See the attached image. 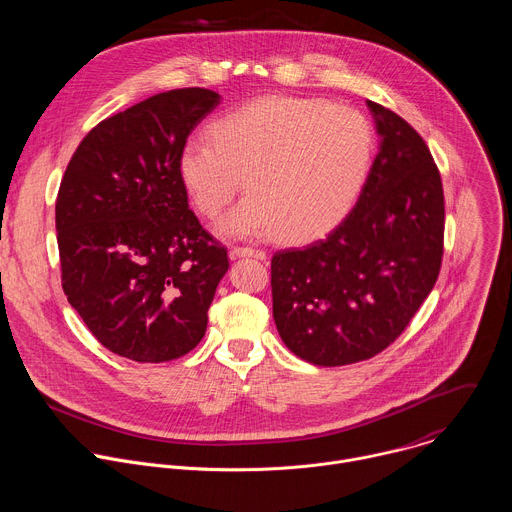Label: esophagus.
I'll use <instances>...</instances> for the list:
<instances>
[{"instance_id":"esophagus-1","label":"esophagus","mask_w":512,"mask_h":512,"mask_svg":"<svg viewBox=\"0 0 512 512\" xmlns=\"http://www.w3.org/2000/svg\"><path fill=\"white\" fill-rule=\"evenodd\" d=\"M231 257L233 259H239V257H255V259H265L267 255H265V251H261V249H253V247H235L233 251H231Z\"/></svg>"}]
</instances>
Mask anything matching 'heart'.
<instances>
[{
	"label": "heart",
	"instance_id": "b5f03b06",
	"mask_svg": "<svg viewBox=\"0 0 512 512\" xmlns=\"http://www.w3.org/2000/svg\"><path fill=\"white\" fill-rule=\"evenodd\" d=\"M375 152L369 119L324 99L265 97L192 137L178 174L194 208L214 218L239 192L249 194L218 231L275 235L308 243L330 233L354 206Z\"/></svg>",
	"mask_w": 512,
	"mask_h": 512
}]
</instances>
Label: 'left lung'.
<instances>
[{"mask_svg":"<svg viewBox=\"0 0 512 512\" xmlns=\"http://www.w3.org/2000/svg\"><path fill=\"white\" fill-rule=\"evenodd\" d=\"M381 148L344 221L271 259L273 320L285 346L318 367L373 358L407 328L444 255V188L423 137L369 101Z\"/></svg>","mask_w":512,"mask_h":512,"instance_id":"obj_1","label":"left lung"}]
</instances>
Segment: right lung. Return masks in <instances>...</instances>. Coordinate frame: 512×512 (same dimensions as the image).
Masks as SVG:
<instances>
[{"label": "right lung", "mask_w": 512, "mask_h": 512, "mask_svg": "<svg viewBox=\"0 0 512 512\" xmlns=\"http://www.w3.org/2000/svg\"><path fill=\"white\" fill-rule=\"evenodd\" d=\"M221 95H154L93 127L56 196L62 289L93 336L135 362L188 354L229 269L188 206L178 158Z\"/></svg>", "instance_id": "obj_1"}]
</instances>
